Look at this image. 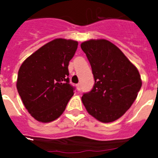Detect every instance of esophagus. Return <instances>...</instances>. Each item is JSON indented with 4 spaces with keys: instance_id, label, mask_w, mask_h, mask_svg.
Instances as JSON below:
<instances>
[{
    "instance_id": "esophagus-1",
    "label": "esophagus",
    "mask_w": 158,
    "mask_h": 158,
    "mask_svg": "<svg viewBox=\"0 0 158 158\" xmlns=\"http://www.w3.org/2000/svg\"><path fill=\"white\" fill-rule=\"evenodd\" d=\"M77 91H81V84H77Z\"/></svg>"
}]
</instances>
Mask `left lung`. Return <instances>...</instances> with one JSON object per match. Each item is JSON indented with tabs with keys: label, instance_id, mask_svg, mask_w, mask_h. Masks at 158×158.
Wrapping results in <instances>:
<instances>
[{
	"label": "left lung",
	"instance_id": "obj_1",
	"mask_svg": "<svg viewBox=\"0 0 158 158\" xmlns=\"http://www.w3.org/2000/svg\"><path fill=\"white\" fill-rule=\"evenodd\" d=\"M94 77L93 89L81 97L88 112L102 123L120 118L129 109L142 87L139 70L123 53L106 40L81 44Z\"/></svg>",
	"mask_w": 158,
	"mask_h": 158
}]
</instances>
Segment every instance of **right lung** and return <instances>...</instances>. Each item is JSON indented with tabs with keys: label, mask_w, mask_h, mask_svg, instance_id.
<instances>
[{
	"label": "right lung",
	"mask_w": 158,
	"mask_h": 158,
	"mask_svg": "<svg viewBox=\"0 0 158 158\" xmlns=\"http://www.w3.org/2000/svg\"><path fill=\"white\" fill-rule=\"evenodd\" d=\"M74 40L56 39L40 47L19 67L16 88L23 104L36 120H55L73 95L69 62L77 49Z\"/></svg>",
	"instance_id": "1"
}]
</instances>
